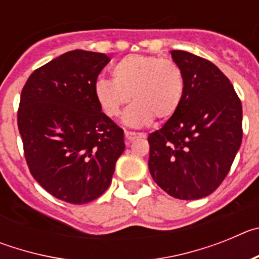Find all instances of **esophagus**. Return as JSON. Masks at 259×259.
Here are the masks:
<instances>
[{"instance_id": "esophagus-1", "label": "esophagus", "mask_w": 259, "mask_h": 259, "mask_svg": "<svg viewBox=\"0 0 259 259\" xmlns=\"http://www.w3.org/2000/svg\"><path fill=\"white\" fill-rule=\"evenodd\" d=\"M124 136H125V143L130 144L131 141H134L135 139H137V137H143L144 134H137V132H132V131H124Z\"/></svg>"}]
</instances>
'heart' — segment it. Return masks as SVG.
<instances>
[{
    "instance_id": "b5f03b06",
    "label": "heart",
    "mask_w": 259,
    "mask_h": 259,
    "mask_svg": "<svg viewBox=\"0 0 259 259\" xmlns=\"http://www.w3.org/2000/svg\"><path fill=\"white\" fill-rule=\"evenodd\" d=\"M111 75L113 80L96 81V100L107 116L115 118L132 98L135 104L124 114L131 127L172 118L184 98V74L171 59L132 54L116 62Z\"/></svg>"
}]
</instances>
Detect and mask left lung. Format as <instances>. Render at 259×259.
<instances>
[{"mask_svg": "<svg viewBox=\"0 0 259 259\" xmlns=\"http://www.w3.org/2000/svg\"><path fill=\"white\" fill-rule=\"evenodd\" d=\"M171 56L184 74V98L175 115L148 136V166L166 193L198 200L218 188L232 166L242 140V106L214 63L184 50Z\"/></svg>", "mask_w": 259, "mask_h": 259, "instance_id": "1", "label": "left lung"}]
</instances>
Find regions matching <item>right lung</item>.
Segmentation results:
<instances>
[{
  "label": "right lung",
  "instance_id": "right-lung-1",
  "mask_svg": "<svg viewBox=\"0 0 259 259\" xmlns=\"http://www.w3.org/2000/svg\"><path fill=\"white\" fill-rule=\"evenodd\" d=\"M109 62L102 53L71 50L33 71L22 89L18 128L29 172L68 203L100 197L124 150V132L95 96Z\"/></svg>",
  "mask_w": 259,
  "mask_h": 259
}]
</instances>
